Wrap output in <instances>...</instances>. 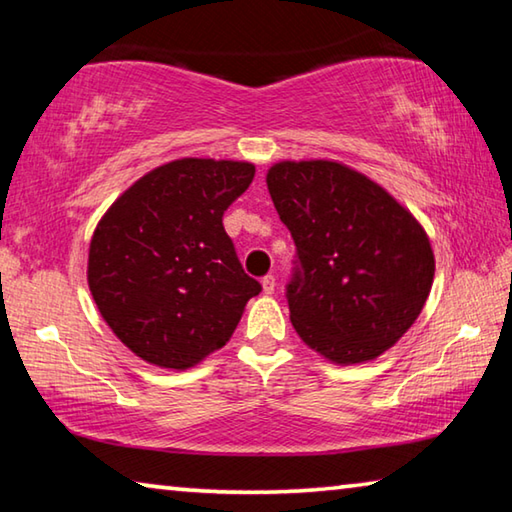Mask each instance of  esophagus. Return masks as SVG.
<instances>
[{
	"instance_id": "34e87169",
	"label": "esophagus",
	"mask_w": 512,
	"mask_h": 512,
	"mask_svg": "<svg viewBox=\"0 0 512 512\" xmlns=\"http://www.w3.org/2000/svg\"><path fill=\"white\" fill-rule=\"evenodd\" d=\"M262 289H264V293L275 291V275H264L262 277Z\"/></svg>"
}]
</instances>
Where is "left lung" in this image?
I'll return each instance as SVG.
<instances>
[{
    "label": "left lung",
    "instance_id": "left-lung-1",
    "mask_svg": "<svg viewBox=\"0 0 512 512\" xmlns=\"http://www.w3.org/2000/svg\"><path fill=\"white\" fill-rule=\"evenodd\" d=\"M266 185L296 241L287 300L300 339L339 366L393 348L420 316L436 271L415 216L332 160L277 162Z\"/></svg>",
    "mask_w": 512,
    "mask_h": 512
}]
</instances>
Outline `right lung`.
<instances>
[{
    "mask_svg": "<svg viewBox=\"0 0 512 512\" xmlns=\"http://www.w3.org/2000/svg\"><path fill=\"white\" fill-rule=\"evenodd\" d=\"M255 178L250 162L183 158L137 180L90 241L88 284L137 357L187 370L223 348L262 284L246 275L223 212Z\"/></svg>",
    "mask_w": 512,
    "mask_h": 512,
    "instance_id": "1",
    "label": "right lung"
}]
</instances>
